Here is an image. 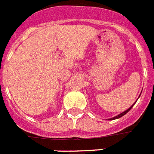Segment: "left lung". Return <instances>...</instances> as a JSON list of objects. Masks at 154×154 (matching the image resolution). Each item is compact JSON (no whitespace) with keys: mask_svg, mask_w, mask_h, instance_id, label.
I'll return each instance as SVG.
<instances>
[{"mask_svg":"<svg viewBox=\"0 0 154 154\" xmlns=\"http://www.w3.org/2000/svg\"><path fill=\"white\" fill-rule=\"evenodd\" d=\"M134 104H133V105H132V106H131V107H130V108H128V109H127V111H125V112H122V113H121V114H119V116H116V117H114V118L110 119L109 120H111V119H112V120H113V119H119V118H120V117H122V116H124V115H126V114H127V112H129L130 110H131V108H132V107H133V106H134Z\"/></svg>","mask_w":154,"mask_h":154,"instance_id":"obj_1","label":"left lung"}]
</instances>
